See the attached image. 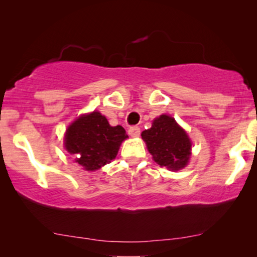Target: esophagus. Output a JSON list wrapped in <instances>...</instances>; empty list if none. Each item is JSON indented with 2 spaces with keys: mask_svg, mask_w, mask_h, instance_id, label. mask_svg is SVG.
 <instances>
[{
  "mask_svg": "<svg viewBox=\"0 0 257 257\" xmlns=\"http://www.w3.org/2000/svg\"><path fill=\"white\" fill-rule=\"evenodd\" d=\"M128 135L132 137V138H138L140 136V128L138 126H132V127L128 128Z\"/></svg>",
  "mask_w": 257,
  "mask_h": 257,
  "instance_id": "obj_1",
  "label": "esophagus"
}]
</instances>
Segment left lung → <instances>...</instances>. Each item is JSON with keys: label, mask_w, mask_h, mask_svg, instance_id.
<instances>
[{"label": "left lung", "mask_w": 257, "mask_h": 257, "mask_svg": "<svg viewBox=\"0 0 257 257\" xmlns=\"http://www.w3.org/2000/svg\"><path fill=\"white\" fill-rule=\"evenodd\" d=\"M153 160L161 167L179 171L188 164L192 143L187 133L171 115L161 114L152 127L142 133Z\"/></svg>", "instance_id": "left-lung-1"}]
</instances>
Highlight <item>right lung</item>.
<instances>
[{
  "label": "right lung",
  "mask_w": 257,
  "mask_h": 257,
  "mask_svg": "<svg viewBox=\"0 0 257 257\" xmlns=\"http://www.w3.org/2000/svg\"><path fill=\"white\" fill-rule=\"evenodd\" d=\"M128 136L122 126H111L98 111L83 114L65 132V150L85 171H97L117 157Z\"/></svg>",
  "instance_id": "right-lung-1"
}]
</instances>
